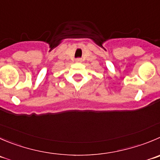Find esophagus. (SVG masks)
Segmentation results:
<instances>
[{"label":"esophagus","instance_id":"esophagus-1","mask_svg":"<svg viewBox=\"0 0 160 160\" xmlns=\"http://www.w3.org/2000/svg\"><path fill=\"white\" fill-rule=\"evenodd\" d=\"M76 62H77V63H81V62H82V59L81 58L76 59Z\"/></svg>","mask_w":160,"mask_h":160}]
</instances>
